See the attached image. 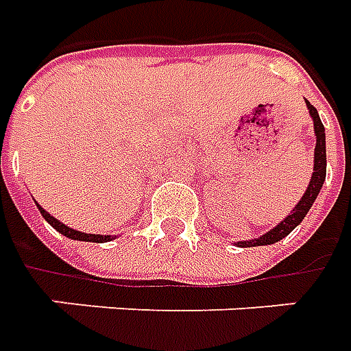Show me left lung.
I'll return each instance as SVG.
<instances>
[{
	"label": "left lung",
	"mask_w": 351,
	"mask_h": 351,
	"mask_svg": "<svg viewBox=\"0 0 351 351\" xmlns=\"http://www.w3.org/2000/svg\"><path fill=\"white\" fill-rule=\"evenodd\" d=\"M306 101L308 113H310V119L314 123V134H315V149H314V171H312V178H310V183H308L304 195L300 198L299 202L295 204V208L289 211L287 217H283L276 227H272L268 232H265L263 236H257L253 240H243V242H236V245L240 247H257V245H270V243H276L283 240L285 236L289 234L291 230L295 227H299L302 219L306 217V213L310 211V208L314 206L315 198L322 191L323 183H325V173H327V151H325V128H323V123L319 115H317V109Z\"/></svg>",
	"instance_id": "8db88e82"
}]
</instances>
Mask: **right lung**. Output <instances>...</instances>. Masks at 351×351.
<instances>
[{
	"label": "right lung",
	"mask_w": 351,
	"mask_h": 351,
	"mask_svg": "<svg viewBox=\"0 0 351 351\" xmlns=\"http://www.w3.org/2000/svg\"><path fill=\"white\" fill-rule=\"evenodd\" d=\"M37 210L41 211V215L45 217V221L51 225L52 228H56L60 234H64L66 238H71V240H79V242H94V243H104V242H111V240H115L117 236L111 234H86V232H81V230H75V228L68 227V225H64L62 221H58L56 217H52L49 211H45L39 204L36 202Z\"/></svg>",
	"instance_id": "1"
}]
</instances>
